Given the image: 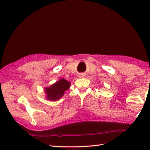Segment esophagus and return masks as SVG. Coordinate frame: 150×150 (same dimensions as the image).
<instances>
[{
  "instance_id": "34e87169",
  "label": "esophagus",
  "mask_w": 150,
  "mask_h": 150,
  "mask_svg": "<svg viewBox=\"0 0 150 150\" xmlns=\"http://www.w3.org/2000/svg\"><path fill=\"white\" fill-rule=\"evenodd\" d=\"M79 78H82V76H79Z\"/></svg>"
}]
</instances>
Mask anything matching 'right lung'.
<instances>
[{
  "label": "right lung",
  "mask_w": 150,
  "mask_h": 150,
  "mask_svg": "<svg viewBox=\"0 0 150 150\" xmlns=\"http://www.w3.org/2000/svg\"><path fill=\"white\" fill-rule=\"evenodd\" d=\"M71 83L64 79H61L56 83L53 84L49 88H45V93L46 94V99L52 101H56L63 96L64 92L69 89Z\"/></svg>",
  "instance_id": "add662e5"
}]
</instances>
